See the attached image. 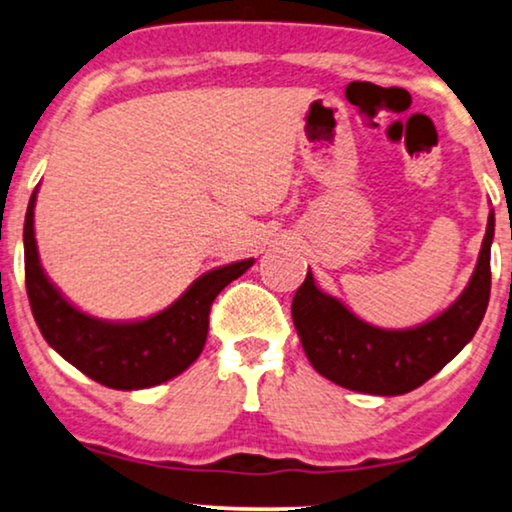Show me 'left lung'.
Here are the masks:
<instances>
[{
	"label": "left lung",
	"mask_w": 512,
	"mask_h": 512,
	"mask_svg": "<svg viewBox=\"0 0 512 512\" xmlns=\"http://www.w3.org/2000/svg\"><path fill=\"white\" fill-rule=\"evenodd\" d=\"M494 213H489L478 267L461 297L438 318L412 330H381L325 295L311 271L292 297V320L318 374L351 391L403 395L438 374L478 330L492 290Z\"/></svg>",
	"instance_id": "8db88e82"
}]
</instances>
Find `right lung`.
<instances>
[{"label": "right lung", "mask_w": 512, "mask_h": 512, "mask_svg": "<svg viewBox=\"0 0 512 512\" xmlns=\"http://www.w3.org/2000/svg\"><path fill=\"white\" fill-rule=\"evenodd\" d=\"M34 201L25 213V288L32 316L49 346L86 377L117 391L149 388L185 372L201 356L215 297L255 260L213 269L189 285L168 309L138 323H107L67 302L46 278L34 241Z\"/></svg>", "instance_id": "obj_1"}]
</instances>
